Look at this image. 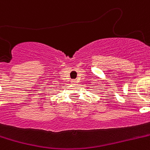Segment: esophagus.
I'll return each mask as SVG.
<instances>
[{
    "label": "esophagus",
    "mask_w": 150,
    "mask_h": 150,
    "mask_svg": "<svg viewBox=\"0 0 150 150\" xmlns=\"http://www.w3.org/2000/svg\"><path fill=\"white\" fill-rule=\"evenodd\" d=\"M71 83H72V84H75V83H77V81H76V80H75V79H73V80H71Z\"/></svg>",
    "instance_id": "34e87169"
}]
</instances>
